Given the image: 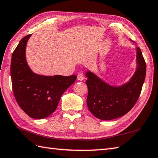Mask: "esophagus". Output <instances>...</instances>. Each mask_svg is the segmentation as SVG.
Returning a JSON list of instances; mask_svg holds the SVG:
<instances>
[{
  "instance_id": "34e87169",
  "label": "esophagus",
  "mask_w": 158,
  "mask_h": 158,
  "mask_svg": "<svg viewBox=\"0 0 158 158\" xmlns=\"http://www.w3.org/2000/svg\"><path fill=\"white\" fill-rule=\"evenodd\" d=\"M77 79L79 80V81H83V79H84V76H83V73H78V75H77Z\"/></svg>"
}]
</instances>
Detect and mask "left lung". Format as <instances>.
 I'll list each match as a JSON object with an SVG mask.
<instances>
[{
	"label": "left lung",
	"mask_w": 158,
	"mask_h": 158,
	"mask_svg": "<svg viewBox=\"0 0 158 158\" xmlns=\"http://www.w3.org/2000/svg\"><path fill=\"white\" fill-rule=\"evenodd\" d=\"M131 41V40H130ZM88 88V110L97 118L113 120L124 116L134 106L140 97L146 76V63L140 48H136V69L129 81L121 85H112L91 71L85 73Z\"/></svg>",
	"instance_id": "8db88e82"
}]
</instances>
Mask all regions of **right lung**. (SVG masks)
<instances>
[{
  "mask_svg": "<svg viewBox=\"0 0 158 158\" xmlns=\"http://www.w3.org/2000/svg\"><path fill=\"white\" fill-rule=\"evenodd\" d=\"M31 36L24 37L12 54V88L21 109L31 118L42 119L55 112L61 95L75 83L77 76H44L33 73L26 60V46Z\"/></svg>",
  "mask_w": 158,
  "mask_h": 158,
  "instance_id": "1",
  "label": "right lung"
}]
</instances>
